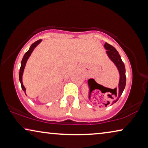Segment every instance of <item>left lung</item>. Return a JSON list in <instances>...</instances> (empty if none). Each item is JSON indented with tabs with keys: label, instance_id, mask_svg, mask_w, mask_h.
<instances>
[{
	"label": "left lung",
	"instance_id": "obj_1",
	"mask_svg": "<svg viewBox=\"0 0 148 148\" xmlns=\"http://www.w3.org/2000/svg\"><path fill=\"white\" fill-rule=\"evenodd\" d=\"M105 48L107 49V54H108V57H110V59L112 61L116 67L118 69L119 75H120V79H119V87L118 89L115 88L114 91L115 92V97L116 99L114 100L112 103V104L114 103L119 99V98L120 97L122 93H123L124 89L125 87V83H126V76H125V65H124L123 62L122 61L121 59L120 55H119V53L117 52V51L115 49L113 46H111V45L108 44V42L105 43ZM110 104V102L107 104H106V106L107 105Z\"/></svg>",
	"mask_w": 148,
	"mask_h": 148
}]
</instances>
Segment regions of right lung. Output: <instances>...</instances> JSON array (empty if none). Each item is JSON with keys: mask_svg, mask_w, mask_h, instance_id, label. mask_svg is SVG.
<instances>
[{"mask_svg": "<svg viewBox=\"0 0 148 148\" xmlns=\"http://www.w3.org/2000/svg\"><path fill=\"white\" fill-rule=\"evenodd\" d=\"M41 40H42L41 39L38 40L36 42H34V43L31 45V46L30 47L29 51H28L27 52L25 53L24 57H23V58L22 59V61H21V68H20V71H19V80H20V82H21V87H22V89H23V91H24L25 93V91H26V89H25L24 85H23L22 78H23V71H24L25 65H26L27 60H28V59H29V57H30V55H31L32 52H33L34 49H35L36 47H37L40 42H41ZM25 95H26V93H25Z\"/></svg>", "mask_w": 148, "mask_h": 148, "instance_id": "1", "label": "right lung"}]
</instances>
